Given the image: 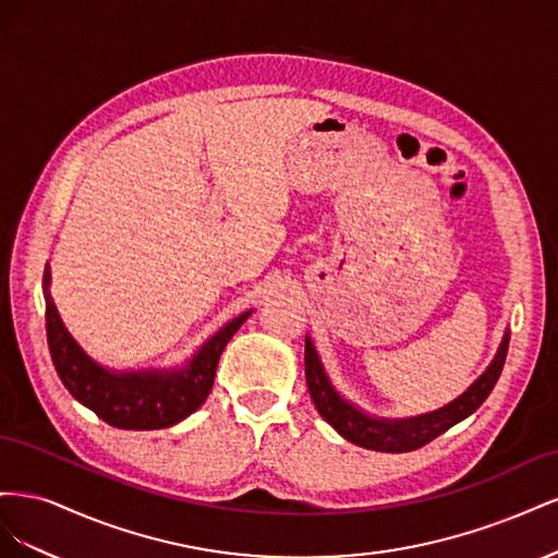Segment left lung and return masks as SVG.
<instances>
[{"mask_svg": "<svg viewBox=\"0 0 558 558\" xmlns=\"http://www.w3.org/2000/svg\"><path fill=\"white\" fill-rule=\"evenodd\" d=\"M508 347H510V330L505 328L494 361L486 365L484 373L472 381L459 398L447 402L445 408L426 412V414L408 416V418H386V416L367 414L365 410L359 408V404H353L337 391L332 379L326 373L324 363H320V356L312 342V337L307 335L305 337L307 388H310L316 412L324 416L328 424L344 437V440L365 449L388 451V453L414 451L418 447L428 445L437 435H442L445 430H449L451 426H456L459 421H463L480 408V404L488 398V393L494 391V386L502 373Z\"/></svg>", "mask_w": 558, "mask_h": 558, "instance_id": "left-lung-1", "label": "left lung"}]
</instances>
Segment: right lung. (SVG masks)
I'll list each match as a JSON object with an SVG mask.
<instances>
[{
  "label": "right lung",
  "instance_id": "obj_1",
  "mask_svg": "<svg viewBox=\"0 0 558 558\" xmlns=\"http://www.w3.org/2000/svg\"><path fill=\"white\" fill-rule=\"evenodd\" d=\"M44 300L50 359L64 388L83 408L93 410L109 426L123 430L170 428L199 410L211 391L216 365L226 344L253 314L248 310L228 320L183 365L113 369L88 356L62 324L56 302L50 298L48 263L44 269Z\"/></svg>",
  "mask_w": 558,
  "mask_h": 558
}]
</instances>
